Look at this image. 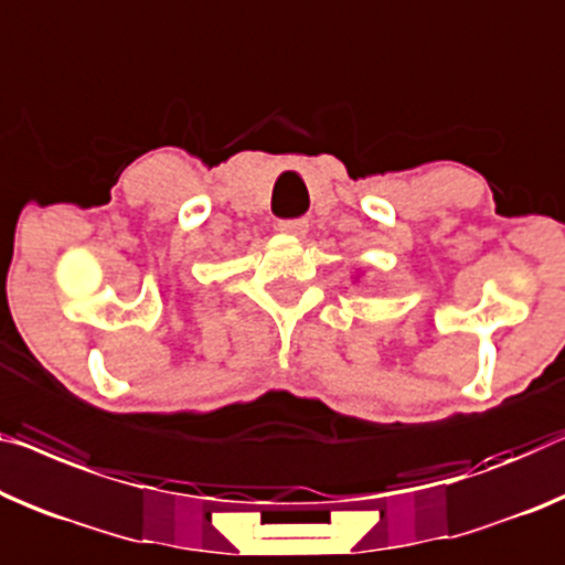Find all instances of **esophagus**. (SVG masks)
I'll use <instances>...</instances> for the list:
<instances>
[{"label":"esophagus","instance_id":"esophagus-1","mask_svg":"<svg viewBox=\"0 0 565 565\" xmlns=\"http://www.w3.org/2000/svg\"><path fill=\"white\" fill-rule=\"evenodd\" d=\"M279 231L286 235H297V238H301V235H307V231H309V221L307 217H291V221L279 223Z\"/></svg>","mask_w":565,"mask_h":565}]
</instances>
